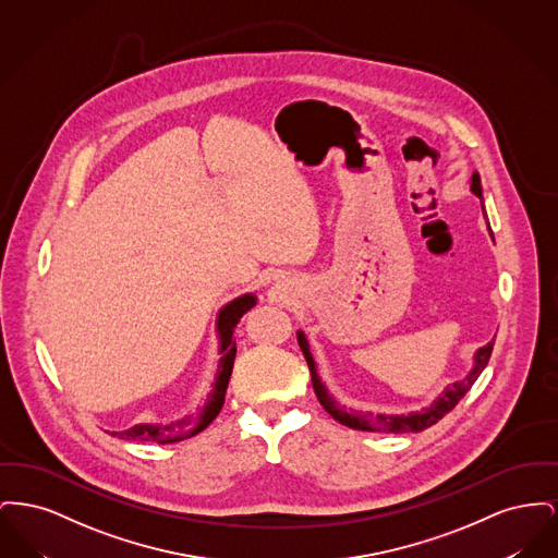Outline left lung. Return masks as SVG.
Here are the masks:
<instances>
[{
	"mask_svg": "<svg viewBox=\"0 0 558 558\" xmlns=\"http://www.w3.org/2000/svg\"><path fill=\"white\" fill-rule=\"evenodd\" d=\"M471 192L481 198V180H478L477 171L471 175ZM296 341H299V347H301V351H303V355L307 360V366H310V372H312V385H314V391L318 396L322 408L337 423L349 426V428H355V430H368V433H421V430H425L428 426L439 423L450 412L451 408L469 393V389L477 380L478 374L487 366L492 349H494V341L485 347H481L477 353H475V366H473V371L469 372V376L458 380V383H453L423 412H412L408 416H403V414H376L374 416V414H362V412H347L345 408H341L335 399L330 398L328 389L319 380L314 357L310 353L307 339H305V335L301 330L296 332Z\"/></svg>",
	"mask_w": 558,
	"mask_h": 558,
	"instance_id": "obj_1",
	"label": "left lung"
}]
</instances>
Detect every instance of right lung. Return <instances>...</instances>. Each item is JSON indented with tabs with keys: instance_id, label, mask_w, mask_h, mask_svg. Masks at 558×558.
Listing matches in <instances>:
<instances>
[{
	"instance_id": "right-lung-1",
	"label": "right lung",
	"mask_w": 558,
	"mask_h": 558,
	"mask_svg": "<svg viewBox=\"0 0 558 558\" xmlns=\"http://www.w3.org/2000/svg\"><path fill=\"white\" fill-rule=\"evenodd\" d=\"M257 303V294L255 292H244L236 299H232L230 303H226L219 310L217 316V330H219V341H221V362H219V371H217V380L213 385V391L207 398L205 408L196 414L184 421L171 423V425H135L128 430L114 433L121 439H132V441H153V444H175V441H184L194 435H198L201 430H205L211 425L215 416L219 414L226 391H228V383L232 376L234 368V357H236V341H232L234 335V326L239 324V319Z\"/></svg>"
}]
</instances>
